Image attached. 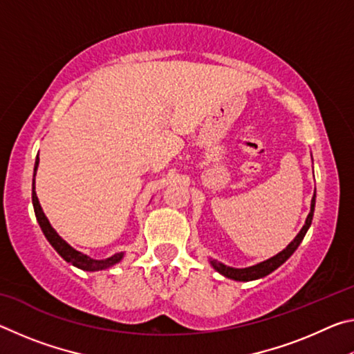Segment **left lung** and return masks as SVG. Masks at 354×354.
<instances>
[{
  "mask_svg": "<svg viewBox=\"0 0 354 354\" xmlns=\"http://www.w3.org/2000/svg\"><path fill=\"white\" fill-rule=\"evenodd\" d=\"M314 207H315V194L313 196V201H310V212L306 218V223L301 227V231L298 232V236L293 239V241L287 245V248L281 251L277 256L270 257V259L263 261L261 263H257V266L253 267H248V268H232V267H226L223 266L221 262L217 261H211L212 267L217 270L218 273L223 274L226 278H231V279H236V281H253L257 278H263L267 277L268 273H272L273 270H277V268L281 266V263H284L289 257L293 254V251L298 248V245L301 243V241L306 236V232L309 230L310 223H313V217H314Z\"/></svg>",
  "mask_w": 354,
  "mask_h": 354,
  "instance_id": "left-lung-1",
  "label": "left lung"
}]
</instances>
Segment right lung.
<instances>
[{
	"mask_svg": "<svg viewBox=\"0 0 354 354\" xmlns=\"http://www.w3.org/2000/svg\"><path fill=\"white\" fill-rule=\"evenodd\" d=\"M37 165H39V154H37V159H35V165H34V176H35V170H37ZM34 184H35V181H32V206H34L35 218H37L41 231H44L45 237L48 239V242L53 245V248H55L57 253L64 257L65 261L73 263L75 267L81 268V270H86V272L104 270V268H109L112 266H115L117 262L122 261L123 253H117V254H113L111 257H107V259L97 261V259H92V257L80 253V251H76L75 248H71L70 245L65 242L64 239L59 236L55 230H53L50 221H48V218L45 217V214L40 207L37 195H35V185Z\"/></svg>",
	"mask_w": 354,
	"mask_h": 354,
	"instance_id": "add662e5",
	"label": "right lung"
}]
</instances>
